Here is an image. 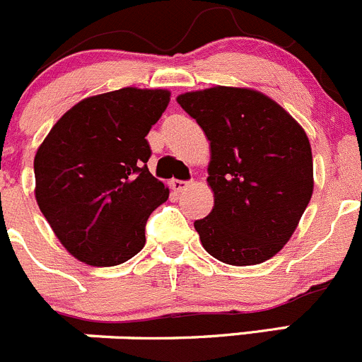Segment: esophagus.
<instances>
[{
  "instance_id": "1",
  "label": "esophagus",
  "mask_w": 362,
  "mask_h": 362,
  "mask_svg": "<svg viewBox=\"0 0 362 362\" xmlns=\"http://www.w3.org/2000/svg\"><path fill=\"white\" fill-rule=\"evenodd\" d=\"M188 185H189V182L180 181V180H173V181H170V188H173L176 193H180V192H182V189L188 188Z\"/></svg>"
}]
</instances>
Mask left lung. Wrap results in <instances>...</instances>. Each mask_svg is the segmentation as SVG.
I'll return each instance as SVG.
<instances>
[{"label":"left lung","mask_w":362,"mask_h":362,"mask_svg":"<svg viewBox=\"0 0 362 362\" xmlns=\"http://www.w3.org/2000/svg\"><path fill=\"white\" fill-rule=\"evenodd\" d=\"M177 103L211 146L209 216L197 220L204 250L230 266L276 255L294 234L313 193L306 132L274 100L250 88L214 86Z\"/></svg>","instance_id":"1"}]
</instances>
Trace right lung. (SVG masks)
Here are the masks:
<instances>
[{
	"label": "right lung",
	"instance_id": "obj_1",
	"mask_svg": "<svg viewBox=\"0 0 362 362\" xmlns=\"http://www.w3.org/2000/svg\"><path fill=\"white\" fill-rule=\"evenodd\" d=\"M170 102L167 89L89 96L59 117L35 155V197L70 255L119 266L146 245L149 214L169 188L148 169L146 135Z\"/></svg>",
	"mask_w": 362,
	"mask_h": 362
}]
</instances>
